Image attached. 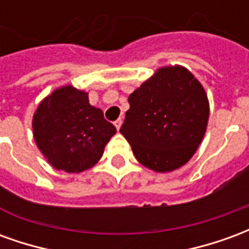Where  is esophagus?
<instances>
[{
	"label": "esophagus",
	"mask_w": 249,
	"mask_h": 249,
	"mask_svg": "<svg viewBox=\"0 0 249 249\" xmlns=\"http://www.w3.org/2000/svg\"><path fill=\"white\" fill-rule=\"evenodd\" d=\"M121 124H123V120H121V119L116 120V121H114V126H116V129L119 130L120 126H121Z\"/></svg>",
	"instance_id": "obj_1"
}]
</instances>
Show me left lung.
Here are the masks:
<instances>
[{"instance_id":"8db88e82","label":"left lung","mask_w":249,"mask_h":249,"mask_svg":"<svg viewBox=\"0 0 249 249\" xmlns=\"http://www.w3.org/2000/svg\"><path fill=\"white\" fill-rule=\"evenodd\" d=\"M120 132L137 161L156 172L178 169L203 140L209 104L201 84L183 66L155 73L128 98Z\"/></svg>"}]
</instances>
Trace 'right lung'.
<instances>
[{
  "mask_svg": "<svg viewBox=\"0 0 249 249\" xmlns=\"http://www.w3.org/2000/svg\"><path fill=\"white\" fill-rule=\"evenodd\" d=\"M38 149L52 167L69 173L92 168L116 133L101 109L89 104L88 93L62 87L38 105L33 116Z\"/></svg>",
  "mask_w": 249,
  "mask_h": 249,
  "instance_id": "add662e5",
  "label": "right lung"
}]
</instances>
